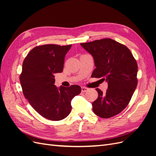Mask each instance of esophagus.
<instances>
[{
	"mask_svg": "<svg viewBox=\"0 0 156 156\" xmlns=\"http://www.w3.org/2000/svg\"><path fill=\"white\" fill-rule=\"evenodd\" d=\"M88 90V88H86V87H82L81 88V91H82V92H86V91H87Z\"/></svg>",
	"mask_w": 156,
	"mask_h": 156,
	"instance_id": "1",
	"label": "esophagus"
}]
</instances>
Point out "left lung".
I'll return each mask as SVG.
<instances>
[{"label":"left lung","mask_w":156,"mask_h":156,"mask_svg":"<svg viewBox=\"0 0 156 156\" xmlns=\"http://www.w3.org/2000/svg\"><path fill=\"white\" fill-rule=\"evenodd\" d=\"M81 45L90 54L96 68L92 77L108 83L105 94L96 88L98 97L92 103L95 114L103 119L119 114L128 105L137 86L138 66L126 46L109 38L95 40Z\"/></svg>","instance_id":"left-lung-1"}]
</instances>
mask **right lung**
Segmentation results:
<instances>
[{"instance_id": "right-lung-1", "label": "right lung", "mask_w": 156, "mask_h": 156, "mask_svg": "<svg viewBox=\"0 0 156 156\" xmlns=\"http://www.w3.org/2000/svg\"><path fill=\"white\" fill-rule=\"evenodd\" d=\"M72 45L36 47L24 60L20 75L23 93L34 110L45 119L61 120L72 111L71 101L81 92L78 85H55V73L62 72L65 56Z\"/></svg>"}]
</instances>
